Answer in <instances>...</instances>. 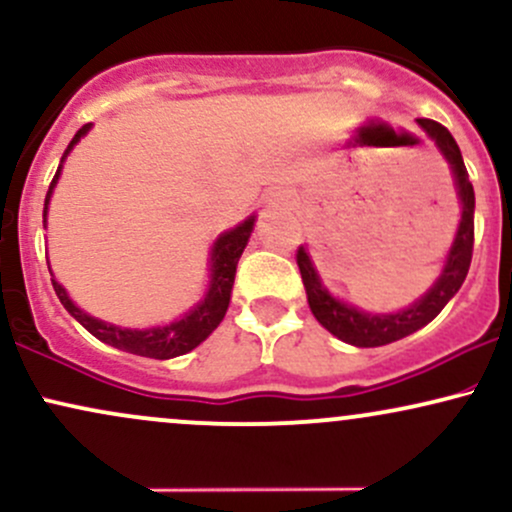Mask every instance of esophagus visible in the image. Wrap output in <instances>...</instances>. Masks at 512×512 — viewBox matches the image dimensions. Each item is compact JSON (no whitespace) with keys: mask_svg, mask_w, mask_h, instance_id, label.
I'll return each mask as SVG.
<instances>
[{"mask_svg":"<svg viewBox=\"0 0 512 512\" xmlns=\"http://www.w3.org/2000/svg\"><path fill=\"white\" fill-rule=\"evenodd\" d=\"M272 202L274 204H289V195H286V192H274Z\"/></svg>","mask_w":512,"mask_h":512,"instance_id":"34e87169","label":"esophagus"}]
</instances>
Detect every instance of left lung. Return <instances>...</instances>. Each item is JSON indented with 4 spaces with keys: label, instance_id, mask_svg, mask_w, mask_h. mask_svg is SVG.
<instances>
[{
    "label": "left lung",
    "instance_id": "left-lung-1",
    "mask_svg": "<svg viewBox=\"0 0 512 512\" xmlns=\"http://www.w3.org/2000/svg\"><path fill=\"white\" fill-rule=\"evenodd\" d=\"M428 137L438 146L445 161L452 170V180H455L457 199H460V226H457L455 240H452L448 257H445L443 272L436 279V284L428 289L419 301H414L409 308L397 310V313H366V310L356 308V305L339 301L334 298L327 286L322 284L320 274H317L313 260H310L308 250L298 248L296 262L301 269L305 296H308V305L313 310L315 320L332 332L334 337L351 346H385L397 342V339L409 337L421 327L436 317L440 310L448 305V301L460 291L464 276L469 272V262H472V248H474V187L469 182L467 168H464L460 146H457L452 134L436 120H426L419 117L416 120Z\"/></svg>",
    "mask_w": 512,
    "mask_h": 512
}]
</instances>
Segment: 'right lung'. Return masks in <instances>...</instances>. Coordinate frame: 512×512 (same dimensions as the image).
<instances>
[{"label": "right lung", "mask_w": 512, "mask_h": 512, "mask_svg": "<svg viewBox=\"0 0 512 512\" xmlns=\"http://www.w3.org/2000/svg\"><path fill=\"white\" fill-rule=\"evenodd\" d=\"M88 129H91V122L79 129L74 134V139L69 142L67 151H64V158L69 156V151L74 149L76 144L81 142V137H86ZM62 163L57 168L55 178L50 182V190L45 195V209H43V226H48V204L52 197V190H55L57 180H60L62 173ZM252 228H255V216H248L243 223H238L236 228L231 231L221 233L219 238L214 240L211 245V255H209V286L204 298L199 301L195 308L187 310L185 315L178 317V320L168 322V325L161 327H146V330H129V327H120V325H110V322L98 320V317L88 315L86 310H81L60 281L55 279L52 274V286H55L57 298L60 303L67 308V313L74 317L79 325H84L88 332L93 334L101 342L115 346V349L127 351V354H137V356H146V358H158V361H166V358H175L192 351L195 346H199L204 339L209 337L216 327L221 325L223 315H226L228 303H231V291H233V281H236V267L240 255H243L245 245H248ZM50 269V264H48Z\"/></svg>", "instance_id": "add662e5"}]
</instances>
